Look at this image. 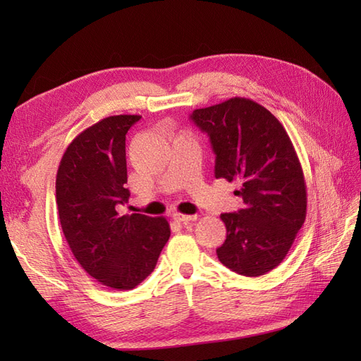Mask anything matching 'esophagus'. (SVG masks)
Wrapping results in <instances>:
<instances>
[{
  "mask_svg": "<svg viewBox=\"0 0 361 361\" xmlns=\"http://www.w3.org/2000/svg\"><path fill=\"white\" fill-rule=\"evenodd\" d=\"M172 217L175 221H178V224H183V225H186L189 221H194L197 219V216H186V214H180V212H175Z\"/></svg>",
  "mask_w": 361,
  "mask_h": 361,
  "instance_id": "34e87169",
  "label": "esophagus"
}]
</instances>
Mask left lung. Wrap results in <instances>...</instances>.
<instances>
[{
  "mask_svg": "<svg viewBox=\"0 0 361 361\" xmlns=\"http://www.w3.org/2000/svg\"><path fill=\"white\" fill-rule=\"evenodd\" d=\"M209 136L216 178L239 181L243 208L221 214L226 240L217 257L242 276H262L287 256L307 211L304 173L293 144L273 114L250 99L194 110L189 116Z\"/></svg>",
  "mask_w": 361,
  "mask_h": 361,
  "instance_id": "1",
  "label": "left lung"
}]
</instances>
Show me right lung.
Returning <instances> with one entry per match:
<instances>
[{"instance_id":"obj_1","label":"right lung","mask_w":361,"mask_h":361,"mask_svg":"<svg viewBox=\"0 0 361 361\" xmlns=\"http://www.w3.org/2000/svg\"><path fill=\"white\" fill-rule=\"evenodd\" d=\"M140 119L119 114L83 130L68 145L56 180L60 225L74 257L114 290H132L147 278L171 237L164 217L119 214L130 197L126 135Z\"/></svg>"}]
</instances>
